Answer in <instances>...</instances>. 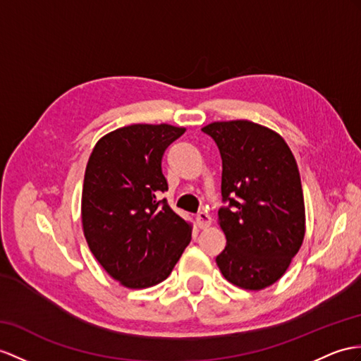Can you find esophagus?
I'll return each instance as SVG.
<instances>
[{"label":"esophagus","instance_id":"esophagus-1","mask_svg":"<svg viewBox=\"0 0 361 361\" xmlns=\"http://www.w3.org/2000/svg\"><path fill=\"white\" fill-rule=\"evenodd\" d=\"M196 224L200 230H207V228L211 225V217L207 213H199L196 216Z\"/></svg>","mask_w":361,"mask_h":361}]
</instances>
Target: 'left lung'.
Returning <instances> with one entry per match:
<instances>
[{"instance_id":"8db88e82","label":"left lung","mask_w":361,"mask_h":361,"mask_svg":"<svg viewBox=\"0 0 361 361\" xmlns=\"http://www.w3.org/2000/svg\"><path fill=\"white\" fill-rule=\"evenodd\" d=\"M222 156L217 224L226 237L216 257L228 282L248 291L276 283L300 250L305 200L295 157L277 131L247 119L217 121L202 128Z\"/></svg>"}]
</instances>
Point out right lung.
I'll list each match as a JSON object with an SVG mask.
<instances>
[{"instance_id":"right-lung-1","label":"right lung","mask_w":361,"mask_h":361,"mask_svg":"<svg viewBox=\"0 0 361 361\" xmlns=\"http://www.w3.org/2000/svg\"><path fill=\"white\" fill-rule=\"evenodd\" d=\"M185 128L131 124L104 135L87 162L81 219L85 240L101 267L130 289L170 276L191 240L192 226L166 200L162 156Z\"/></svg>"}]
</instances>
